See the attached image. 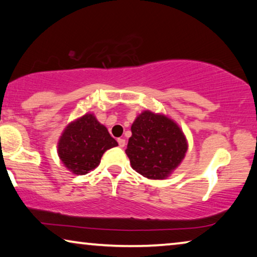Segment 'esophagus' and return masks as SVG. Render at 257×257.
Listing matches in <instances>:
<instances>
[{"label":"esophagus","mask_w":257,"mask_h":257,"mask_svg":"<svg viewBox=\"0 0 257 257\" xmlns=\"http://www.w3.org/2000/svg\"><path fill=\"white\" fill-rule=\"evenodd\" d=\"M117 141H118V145H119V147H120V148H124V147H125L126 142H125V140H124V139H118Z\"/></svg>","instance_id":"34e87169"}]
</instances>
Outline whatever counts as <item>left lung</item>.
Returning <instances> with one entry per match:
<instances>
[{
    "mask_svg": "<svg viewBox=\"0 0 257 257\" xmlns=\"http://www.w3.org/2000/svg\"><path fill=\"white\" fill-rule=\"evenodd\" d=\"M131 131L125 153L133 170L146 178L167 179L186 155L188 144L183 130L163 113L145 110Z\"/></svg>",
    "mask_w": 257,
    "mask_h": 257,
    "instance_id": "left-lung-1",
    "label": "left lung"
}]
</instances>
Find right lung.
<instances>
[{
	"mask_svg": "<svg viewBox=\"0 0 257 257\" xmlns=\"http://www.w3.org/2000/svg\"><path fill=\"white\" fill-rule=\"evenodd\" d=\"M118 146L94 113L71 121L57 144V154L64 167L74 175H86L95 169L108 149Z\"/></svg>",
	"mask_w": 257,
	"mask_h": 257,
	"instance_id": "obj_1",
	"label": "right lung"
}]
</instances>
